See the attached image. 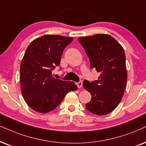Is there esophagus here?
I'll list each match as a JSON object with an SVG mask.
<instances>
[{
    "instance_id": "obj_1",
    "label": "esophagus",
    "mask_w": 146,
    "mask_h": 146,
    "mask_svg": "<svg viewBox=\"0 0 146 146\" xmlns=\"http://www.w3.org/2000/svg\"><path fill=\"white\" fill-rule=\"evenodd\" d=\"M76 85H77V88H82V86H83V83H82V81H79V82L76 83Z\"/></svg>"
}]
</instances>
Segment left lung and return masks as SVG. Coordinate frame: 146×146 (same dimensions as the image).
Returning a JSON list of instances; mask_svg holds the SVG:
<instances>
[{"mask_svg":"<svg viewBox=\"0 0 146 146\" xmlns=\"http://www.w3.org/2000/svg\"><path fill=\"white\" fill-rule=\"evenodd\" d=\"M78 41L89 58L90 67L100 73L98 80H84L83 83L84 89L92 95L91 101L86 104V108L97 115H105L119 105L126 86L124 49L107 34L80 37Z\"/></svg>","mask_w":146,"mask_h":146,"instance_id":"1","label":"left lung"}]
</instances>
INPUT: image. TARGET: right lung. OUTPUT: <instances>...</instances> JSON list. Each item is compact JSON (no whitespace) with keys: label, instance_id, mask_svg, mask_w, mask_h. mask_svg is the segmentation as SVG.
Listing matches in <instances>:
<instances>
[{"label":"right lung","instance_id":"obj_1","mask_svg":"<svg viewBox=\"0 0 146 146\" xmlns=\"http://www.w3.org/2000/svg\"><path fill=\"white\" fill-rule=\"evenodd\" d=\"M69 37L45 35L31 42L20 67V82L24 100L40 113L53 110L68 92L76 91L73 82L55 79L52 71L60 64L64 49L73 41Z\"/></svg>","mask_w":146,"mask_h":146}]
</instances>
